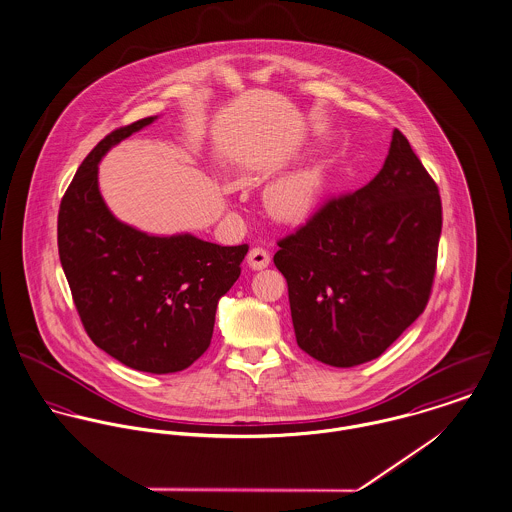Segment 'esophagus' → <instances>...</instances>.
Returning <instances> with one entry per match:
<instances>
[{
	"instance_id": "1",
	"label": "esophagus",
	"mask_w": 512,
	"mask_h": 512,
	"mask_svg": "<svg viewBox=\"0 0 512 512\" xmlns=\"http://www.w3.org/2000/svg\"><path fill=\"white\" fill-rule=\"evenodd\" d=\"M270 262H272V256H270L268 248H264V246L250 248V252H248V266L252 270H264L266 266H270Z\"/></svg>"
}]
</instances>
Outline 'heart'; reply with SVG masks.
Instances as JSON below:
<instances>
[{
	"label": "heart",
	"instance_id": "obj_1",
	"mask_svg": "<svg viewBox=\"0 0 512 512\" xmlns=\"http://www.w3.org/2000/svg\"><path fill=\"white\" fill-rule=\"evenodd\" d=\"M322 188L318 171H303L281 180L270 190L268 202L273 215L283 221H301L316 204Z\"/></svg>",
	"mask_w": 512,
	"mask_h": 512
}]
</instances>
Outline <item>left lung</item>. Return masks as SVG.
<instances>
[{"label": "left lung", "instance_id": "1", "mask_svg": "<svg viewBox=\"0 0 512 512\" xmlns=\"http://www.w3.org/2000/svg\"><path fill=\"white\" fill-rule=\"evenodd\" d=\"M443 229L437 182L394 130L375 178L277 240L299 347L320 363L380 357L425 310Z\"/></svg>", "mask_w": 512, "mask_h": 512}]
</instances>
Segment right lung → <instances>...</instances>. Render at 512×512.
Listing matches in <instances>:
<instances>
[{"label": "right lung", "instance_id": "right-lung-1", "mask_svg": "<svg viewBox=\"0 0 512 512\" xmlns=\"http://www.w3.org/2000/svg\"><path fill=\"white\" fill-rule=\"evenodd\" d=\"M155 118L101 139L75 172L58 213V252L87 336L130 369H188L211 343L219 299L239 279L248 244L151 237L120 223L99 192V161Z\"/></svg>", "mask_w": 512, "mask_h": 512}]
</instances>
